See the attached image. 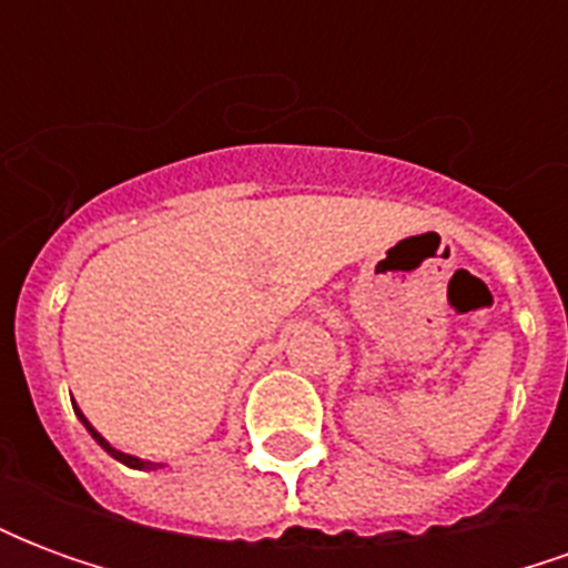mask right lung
Instances as JSON below:
<instances>
[{
    "instance_id": "add662e5",
    "label": "right lung",
    "mask_w": 568,
    "mask_h": 568,
    "mask_svg": "<svg viewBox=\"0 0 568 568\" xmlns=\"http://www.w3.org/2000/svg\"><path fill=\"white\" fill-rule=\"evenodd\" d=\"M75 407V417L81 419V426L88 428V432H91V438L97 440V444H100V447H103L105 453H109V456H112V459H118V463H124V465H130V468H140V471H145V468H149V471H154V468H163V463H151V459H140V456H130V453H124V450H118V447H112V444H109V440L103 438V435H100V432H97V428L91 426V419L84 417V414H81V407L79 405H72Z\"/></svg>"
}]
</instances>
